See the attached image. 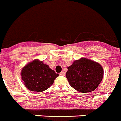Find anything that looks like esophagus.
Wrapping results in <instances>:
<instances>
[{
  "mask_svg": "<svg viewBox=\"0 0 121 121\" xmlns=\"http://www.w3.org/2000/svg\"><path fill=\"white\" fill-rule=\"evenodd\" d=\"M59 75H62V76H65V75H66V73H65V72L62 71V72H61L60 73H59Z\"/></svg>",
  "mask_w": 121,
  "mask_h": 121,
  "instance_id": "obj_1",
  "label": "esophagus"
}]
</instances>
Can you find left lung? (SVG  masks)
<instances>
[{
	"label": "left lung",
	"mask_w": 121,
	"mask_h": 121,
	"mask_svg": "<svg viewBox=\"0 0 121 121\" xmlns=\"http://www.w3.org/2000/svg\"><path fill=\"white\" fill-rule=\"evenodd\" d=\"M104 71L99 63L82 58L68 67L66 78L73 88L82 93L93 91L102 81Z\"/></svg>",
	"instance_id": "left-lung-1"
}]
</instances>
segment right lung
<instances>
[{"instance_id": "1", "label": "right lung", "mask_w": 121, "mask_h": 121, "mask_svg": "<svg viewBox=\"0 0 121 121\" xmlns=\"http://www.w3.org/2000/svg\"><path fill=\"white\" fill-rule=\"evenodd\" d=\"M21 78L24 85L29 90L42 92L46 90L59 76L48 65L35 59L26 65L21 71Z\"/></svg>"}]
</instances>
